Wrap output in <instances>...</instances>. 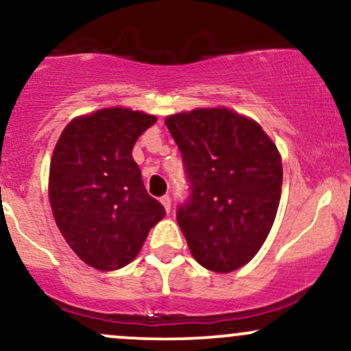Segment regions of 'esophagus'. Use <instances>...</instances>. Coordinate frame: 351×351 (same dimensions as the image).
Wrapping results in <instances>:
<instances>
[{
    "mask_svg": "<svg viewBox=\"0 0 351 351\" xmlns=\"http://www.w3.org/2000/svg\"><path fill=\"white\" fill-rule=\"evenodd\" d=\"M160 202H161V205L165 206V210H167V213H169V210H171V198H169L168 195H165V196H161Z\"/></svg>",
    "mask_w": 351,
    "mask_h": 351,
    "instance_id": "obj_1",
    "label": "esophagus"
}]
</instances>
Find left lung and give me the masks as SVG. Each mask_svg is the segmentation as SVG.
<instances>
[{
    "mask_svg": "<svg viewBox=\"0 0 351 351\" xmlns=\"http://www.w3.org/2000/svg\"><path fill=\"white\" fill-rule=\"evenodd\" d=\"M190 180L176 213L202 267L230 273L267 240L282 196V155L255 119L225 106L195 108L165 119Z\"/></svg>",
    "mask_w": 351,
    "mask_h": 351,
    "instance_id": "obj_1",
    "label": "left lung"
}]
</instances>
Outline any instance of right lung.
Masks as SVG:
<instances>
[{
  "mask_svg": "<svg viewBox=\"0 0 351 351\" xmlns=\"http://www.w3.org/2000/svg\"><path fill=\"white\" fill-rule=\"evenodd\" d=\"M155 114L110 106L73 118L49 163L58 230L80 260L101 271L132 263L165 208L148 195L132 152Z\"/></svg>",
  "mask_w": 351,
  "mask_h": 351,
  "instance_id": "1",
  "label": "right lung"
}]
</instances>
